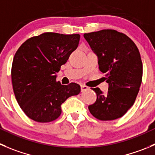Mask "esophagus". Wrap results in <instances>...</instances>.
<instances>
[{
    "label": "esophagus",
    "instance_id": "obj_1",
    "mask_svg": "<svg viewBox=\"0 0 155 155\" xmlns=\"http://www.w3.org/2000/svg\"><path fill=\"white\" fill-rule=\"evenodd\" d=\"M88 88H88V86H86L85 85H81V91H86V90H88Z\"/></svg>",
    "mask_w": 155,
    "mask_h": 155
}]
</instances>
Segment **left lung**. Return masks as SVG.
<instances>
[{
	"mask_svg": "<svg viewBox=\"0 0 155 155\" xmlns=\"http://www.w3.org/2000/svg\"><path fill=\"white\" fill-rule=\"evenodd\" d=\"M84 38L97 57L99 70L106 73L108 91L92 88L97 100L88 106L100 120L121 117L134 104L142 79V62L137 46L124 33L103 29L85 33Z\"/></svg>",
	"mask_w": 155,
	"mask_h": 155,
	"instance_id": "1",
	"label": "left lung"
}]
</instances>
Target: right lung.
<instances>
[{
	"instance_id": "1",
	"label": "right lung",
	"mask_w": 155,
	"mask_h": 155,
	"mask_svg": "<svg viewBox=\"0 0 155 155\" xmlns=\"http://www.w3.org/2000/svg\"><path fill=\"white\" fill-rule=\"evenodd\" d=\"M79 34L45 32L30 38L19 47L11 70L13 92L21 109L36 122L48 123L61 114V104L79 94L75 82H57V73L78 47Z\"/></svg>"
}]
</instances>
